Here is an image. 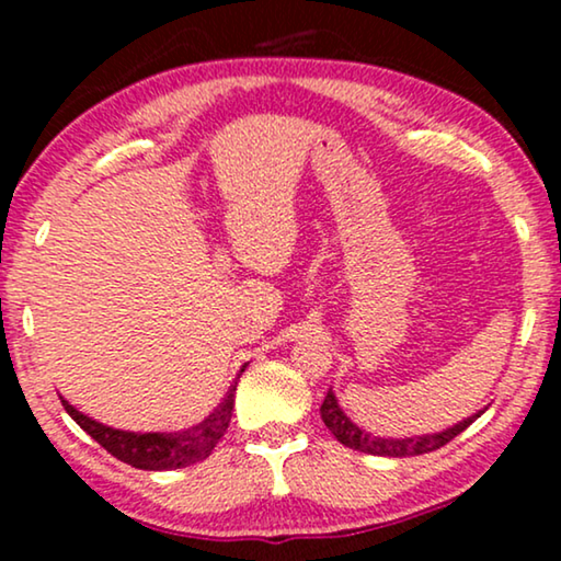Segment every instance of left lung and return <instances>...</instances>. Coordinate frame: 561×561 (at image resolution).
<instances>
[{
	"instance_id": "left-lung-1",
	"label": "left lung",
	"mask_w": 561,
	"mask_h": 561,
	"mask_svg": "<svg viewBox=\"0 0 561 561\" xmlns=\"http://www.w3.org/2000/svg\"><path fill=\"white\" fill-rule=\"evenodd\" d=\"M480 413H478V416H480ZM478 416L459 421L457 426H451L442 434H426V436H416V439H382V436L367 434L365 428L355 426L347 416H344L340 403H336V398L332 393V388L327 390L324 403H321V421H324L329 432L336 436V442H342L344 447H350V449L365 451V455H378V457L426 455V451H434V449L444 447V444H449L457 434H462L465 428L470 426Z\"/></svg>"
}]
</instances>
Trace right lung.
<instances>
[{
  "instance_id": "add662e5",
  "label": "right lung",
  "mask_w": 561,
  "mask_h": 561,
  "mask_svg": "<svg viewBox=\"0 0 561 561\" xmlns=\"http://www.w3.org/2000/svg\"><path fill=\"white\" fill-rule=\"evenodd\" d=\"M234 390L237 382L229 388V393L221 398V403L209 413L202 424L186 428V432H119V428L104 426L99 421L83 416L81 411H76L68 401L64 409L91 439L102 444L112 457H117L119 462H127L137 467V470H179V467H188L202 462L211 455V449L217 447V442L225 436L229 419H232L234 409Z\"/></svg>"
}]
</instances>
